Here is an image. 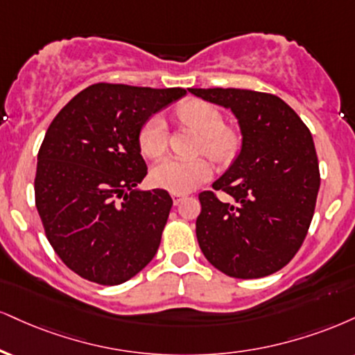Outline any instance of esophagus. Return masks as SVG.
Returning a JSON list of instances; mask_svg holds the SVG:
<instances>
[{
	"label": "esophagus",
	"instance_id": "esophagus-1",
	"mask_svg": "<svg viewBox=\"0 0 355 355\" xmlns=\"http://www.w3.org/2000/svg\"><path fill=\"white\" fill-rule=\"evenodd\" d=\"M172 196H173V203L175 205H178V203H180L182 202V200L183 198H185V193H172Z\"/></svg>",
	"mask_w": 355,
	"mask_h": 355
}]
</instances>
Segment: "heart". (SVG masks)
Wrapping results in <instances>:
<instances>
[{"instance_id": "1", "label": "heart", "mask_w": 355, "mask_h": 355, "mask_svg": "<svg viewBox=\"0 0 355 355\" xmlns=\"http://www.w3.org/2000/svg\"><path fill=\"white\" fill-rule=\"evenodd\" d=\"M175 119L180 125L189 127L200 135L196 152L207 153L218 164H228L241 147V130L232 123H225L221 110L211 102L190 99L175 109ZM140 150L145 157L160 159L168 148V130L162 117H150L139 134ZM213 175L211 162L205 157L183 160L165 159L153 166L152 182L159 189L172 193H187L210 180Z\"/></svg>"}]
</instances>
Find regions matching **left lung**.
<instances>
[{
  "label": "left lung",
  "instance_id": "obj_1",
  "mask_svg": "<svg viewBox=\"0 0 355 355\" xmlns=\"http://www.w3.org/2000/svg\"><path fill=\"white\" fill-rule=\"evenodd\" d=\"M233 110L240 155L213 190L198 195L196 238L205 258L226 276L256 279L284 268L304 241L321 175L313 135L283 99L248 89H190ZM230 194V202L216 191Z\"/></svg>",
  "mask_w": 355,
  "mask_h": 355
}]
</instances>
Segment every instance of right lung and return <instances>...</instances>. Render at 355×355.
Here are the masks:
<instances>
[{
	"label": "right lung",
	"mask_w": 355,
	"mask_h": 355,
	"mask_svg": "<svg viewBox=\"0 0 355 355\" xmlns=\"http://www.w3.org/2000/svg\"><path fill=\"white\" fill-rule=\"evenodd\" d=\"M185 94L94 84L51 122L37 153L36 208L55 254L84 279L122 284L159 250L173 202L166 190H134L147 175L139 134Z\"/></svg>",
	"instance_id": "right-lung-1"
}]
</instances>
